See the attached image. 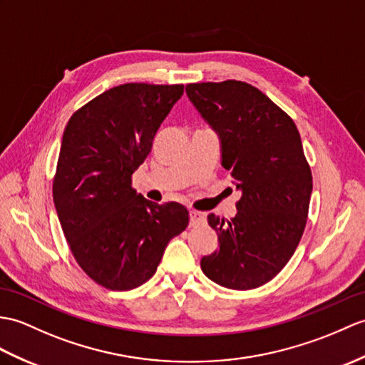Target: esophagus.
<instances>
[{
    "instance_id": "34e87169",
    "label": "esophagus",
    "mask_w": 365,
    "mask_h": 365,
    "mask_svg": "<svg viewBox=\"0 0 365 365\" xmlns=\"http://www.w3.org/2000/svg\"><path fill=\"white\" fill-rule=\"evenodd\" d=\"M205 222V215L200 213V211L196 210H191L190 211V225H199Z\"/></svg>"
}]
</instances>
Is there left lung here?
<instances>
[{
  "mask_svg": "<svg viewBox=\"0 0 365 365\" xmlns=\"http://www.w3.org/2000/svg\"><path fill=\"white\" fill-rule=\"evenodd\" d=\"M186 95L221 144V165L241 199L230 221L208 215L219 247L202 257L211 282L253 289L270 282L307 225L312 175L294 121L264 93L241 81L186 86Z\"/></svg>",
  "mask_w": 365,
  "mask_h": 365,
  "instance_id": "1",
  "label": "left lung"
}]
</instances>
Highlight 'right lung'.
Returning a JSON list of instances; mask_svg holds the SVG:
<instances>
[{
  "instance_id": "obj_1",
  "label": "right lung",
  "mask_w": 365,
  "mask_h": 365,
  "mask_svg": "<svg viewBox=\"0 0 365 365\" xmlns=\"http://www.w3.org/2000/svg\"><path fill=\"white\" fill-rule=\"evenodd\" d=\"M182 95L183 86L124 83L90 101L65 127L56 211L78 264L107 289L146 283L168 242L188 225L180 203L160 205L130 186Z\"/></svg>"
}]
</instances>
